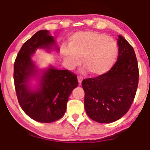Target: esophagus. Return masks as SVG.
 <instances>
[{
  "mask_svg": "<svg viewBox=\"0 0 150 150\" xmlns=\"http://www.w3.org/2000/svg\"><path fill=\"white\" fill-rule=\"evenodd\" d=\"M77 80H78V82H79V85H81L82 83V81L83 80V77L82 76H78L77 77Z\"/></svg>",
  "mask_w": 150,
  "mask_h": 150,
  "instance_id": "34e87169",
  "label": "esophagus"
}]
</instances>
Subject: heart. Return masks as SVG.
Wrapping results in <instances>:
<instances>
[{
	"instance_id": "1",
	"label": "heart",
	"mask_w": 150,
	"mask_h": 150,
	"mask_svg": "<svg viewBox=\"0 0 150 150\" xmlns=\"http://www.w3.org/2000/svg\"><path fill=\"white\" fill-rule=\"evenodd\" d=\"M69 47L63 46L61 55L66 68L73 70L80 63L93 75L106 73L118 56V45L113 38L95 32H81L70 38Z\"/></svg>"
}]
</instances>
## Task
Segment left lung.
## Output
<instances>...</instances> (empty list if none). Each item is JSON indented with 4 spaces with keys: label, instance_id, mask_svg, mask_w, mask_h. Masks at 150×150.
<instances>
[{
    "label": "left lung",
    "instance_id": "1",
    "mask_svg": "<svg viewBox=\"0 0 150 150\" xmlns=\"http://www.w3.org/2000/svg\"><path fill=\"white\" fill-rule=\"evenodd\" d=\"M118 46V59L109 71L82 82L86 113L98 123H112L124 116L137 89L139 70L133 48L120 35Z\"/></svg>",
    "mask_w": 150,
    "mask_h": 150
}]
</instances>
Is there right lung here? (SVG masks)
Returning <instances> with one entry per match:
<instances>
[{"instance_id":"obj_1","label":"right lung","mask_w":150,"mask_h":150,"mask_svg":"<svg viewBox=\"0 0 150 150\" xmlns=\"http://www.w3.org/2000/svg\"><path fill=\"white\" fill-rule=\"evenodd\" d=\"M58 51L47 30H40L24 43L14 63V82L18 102L25 113L40 123H51L63 117L68 97L78 85L75 74L50 66L39 77L37 89H31L30 81L39 71L32 60L37 49Z\"/></svg>"}]
</instances>
